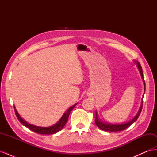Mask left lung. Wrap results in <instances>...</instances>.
Returning a JSON list of instances; mask_svg holds the SVG:
<instances>
[{
	"mask_svg": "<svg viewBox=\"0 0 157 157\" xmlns=\"http://www.w3.org/2000/svg\"><path fill=\"white\" fill-rule=\"evenodd\" d=\"M137 67H138V69L140 70V72L141 73V75L142 77V78H143L144 80V90H145V80L144 78V74H143V71H142V68H141V66L140 65V63L139 62H137ZM142 107H143V101L141 103V105L140 107V111L137 113V115L133 118V119L128 122L127 123H125V124H119V125H113V124H105V123H103L102 122H101L98 119V115L96 112V118H95V124L97 125V126H98L99 128H100L101 130H104L105 132H119V131H122V130H124L125 129H126L127 128L129 127L131 124H132L134 122H136L137 121V118H138L140 113L141 112L142 110Z\"/></svg>",
	"mask_w": 157,
	"mask_h": 157,
	"instance_id": "1",
	"label": "left lung"
}]
</instances>
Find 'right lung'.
<instances>
[{"label":"right lung","mask_w":157,"mask_h":157,"mask_svg":"<svg viewBox=\"0 0 157 157\" xmlns=\"http://www.w3.org/2000/svg\"><path fill=\"white\" fill-rule=\"evenodd\" d=\"M76 105H77V103L75 104V105H73L72 107H71L67 111V112H66L62 116L60 121L54 126H52L50 127H39V126H36L34 125L30 124L23 119H22L21 117L19 115L18 113L17 112L16 109H15V107H14V110H15L16 115L17 118V119L19 120V121H20L23 126H26L31 130L35 132V133H37V134H56V133H57V132H58L64 127V126L66 124V122H67L71 111L73 110Z\"/></svg>","instance_id":"1"}]
</instances>
